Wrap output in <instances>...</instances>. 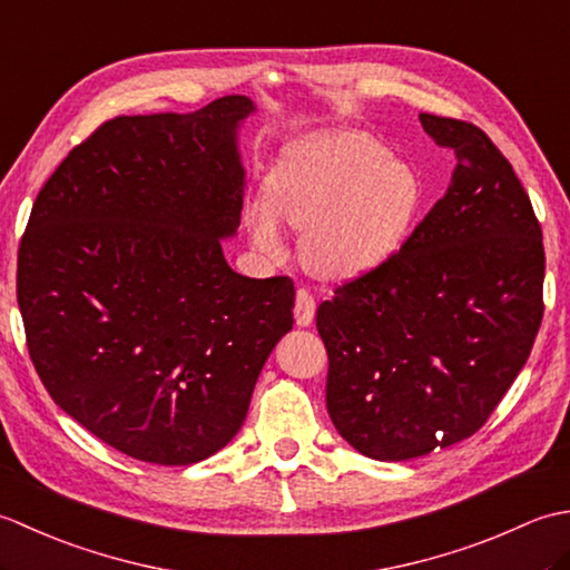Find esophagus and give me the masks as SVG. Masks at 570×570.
<instances>
[{"instance_id":"1","label":"esophagus","mask_w":570,"mask_h":570,"mask_svg":"<svg viewBox=\"0 0 570 570\" xmlns=\"http://www.w3.org/2000/svg\"><path fill=\"white\" fill-rule=\"evenodd\" d=\"M294 316L298 325H311L313 316H316V301H313L308 288H298L296 292V306H294Z\"/></svg>"}]
</instances>
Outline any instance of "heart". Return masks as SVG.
<instances>
[{
    "label": "heart",
    "instance_id": "1",
    "mask_svg": "<svg viewBox=\"0 0 570 570\" xmlns=\"http://www.w3.org/2000/svg\"><path fill=\"white\" fill-rule=\"evenodd\" d=\"M276 217L304 235V262L328 282L367 276L394 257L414 225L423 186L382 141L355 131L301 144L266 178ZM266 205H252L254 245L282 257L284 239Z\"/></svg>",
    "mask_w": 570,
    "mask_h": 570
}]
</instances>
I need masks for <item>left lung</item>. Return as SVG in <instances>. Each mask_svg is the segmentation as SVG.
I'll return each instance as SVG.
<instances>
[{
	"label": "left lung",
	"instance_id": "left-lung-1",
	"mask_svg": "<svg viewBox=\"0 0 570 570\" xmlns=\"http://www.w3.org/2000/svg\"><path fill=\"white\" fill-rule=\"evenodd\" d=\"M419 119L455 154L451 184L390 262L316 311L331 421L374 460L429 455L485 426L543 318L541 225L512 164L475 125Z\"/></svg>",
	"mask_w": 570,
	"mask_h": 570
}]
</instances>
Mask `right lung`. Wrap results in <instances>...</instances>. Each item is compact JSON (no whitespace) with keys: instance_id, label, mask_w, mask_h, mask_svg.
I'll use <instances>...</instances> for the list:
<instances>
[{"instance_id":"1","label":"right lung","mask_w":570,"mask_h":570,"mask_svg":"<svg viewBox=\"0 0 570 570\" xmlns=\"http://www.w3.org/2000/svg\"><path fill=\"white\" fill-rule=\"evenodd\" d=\"M227 95L193 115L107 119L36 196L17 301L53 402L119 453L190 465L245 423L266 357L294 325L288 276L233 272L245 196Z\"/></svg>"}]
</instances>
